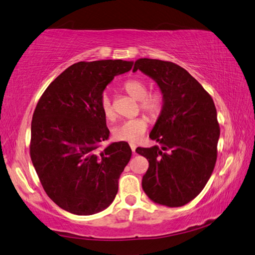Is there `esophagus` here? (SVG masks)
Segmentation results:
<instances>
[{
	"mask_svg": "<svg viewBox=\"0 0 255 255\" xmlns=\"http://www.w3.org/2000/svg\"><path fill=\"white\" fill-rule=\"evenodd\" d=\"M130 148H131L132 153H134V154H136V152H135V149H136V145H135V144H130Z\"/></svg>",
	"mask_w": 255,
	"mask_h": 255,
	"instance_id": "1",
	"label": "esophagus"
}]
</instances>
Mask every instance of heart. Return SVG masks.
<instances>
[{"label":"heart","instance_id":"b5f03b06","mask_svg":"<svg viewBox=\"0 0 255 255\" xmlns=\"http://www.w3.org/2000/svg\"><path fill=\"white\" fill-rule=\"evenodd\" d=\"M125 90L132 98L140 101V108L153 118H156L162 111L163 98L159 92H153L147 94V84L142 79H130L125 84ZM101 111L107 119L112 120L115 118V110H113L110 95L103 93L100 101ZM147 119L145 117H137V118L121 121L120 124L112 129V135L115 139L121 142L137 143L142 138L144 132L147 129Z\"/></svg>","mask_w":255,"mask_h":255}]
</instances>
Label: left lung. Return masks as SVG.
I'll return each mask as SVG.
<instances>
[{"label":"left lung","mask_w":255,"mask_h":255,"mask_svg":"<svg viewBox=\"0 0 255 255\" xmlns=\"http://www.w3.org/2000/svg\"><path fill=\"white\" fill-rule=\"evenodd\" d=\"M137 70L154 80L163 98L149 132L161 146L136 148L148 161L143 191L156 204L183 207L199 195L215 169L220 136L215 103L178 64L144 58L135 61Z\"/></svg>","instance_id":"1"}]
</instances>
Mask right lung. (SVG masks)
<instances>
[{
    "label": "right lung",
    "instance_id": "1",
    "mask_svg": "<svg viewBox=\"0 0 255 255\" xmlns=\"http://www.w3.org/2000/svg\"><path fill=\"white\" fill-rule=\"evenodd\" d=\"M132 61L100 60L67 68L43 93L31 121L30 157L44 191L60 208L78 216L103 211L118 193L131 156L126 142L109 138L101 111L103 91Z\"/></svg>",
    "mask_w": 255,
    "mask_h": 255
}]
</instances>
